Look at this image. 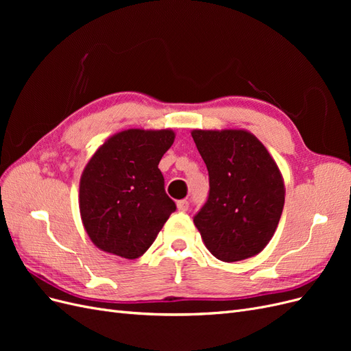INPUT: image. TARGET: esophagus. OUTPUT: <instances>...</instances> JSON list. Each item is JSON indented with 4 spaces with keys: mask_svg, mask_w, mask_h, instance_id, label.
Here are the masks:
<instances>
[{
    "mask_svg": "<svg viewBox=\"0 0 351 351\" xmlns=\"http://www.w3.org/2000/svg\"><path fill=\"white\" fill-rule=\"evenodd\" d=\"M177 209L178 210H187L189 209V202L186 199L177 202Z\"/></svg>",
    "mask_w": 351,
    "mask_h": 351,
    "instance_id": "34e87169",
    "label": "esophagus"
}]
</instances>
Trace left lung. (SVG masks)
I'll return each mask as SVG.
<instances>
[{"label": "left lung", "mask_w": 351, "mask_h": 351, "mask_svg": "<svg viewBox=\"0 0 351 351\" xmlns=\"http://www.w3.org/2000/svg\"><path fill=\"white\" fill-rule=\"evenodd\" d=\"M209 173V197L193 218L206 249L222 262L256 256L282 214L285 187L267 147L244 129L192 130Z\"/></svg>", "instance_id": "obj_1"}]
</instances>
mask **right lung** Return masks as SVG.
<instances>
[{
    "label": "right lung",
    "instance_id": "add662e5",
    "mask_svg": "<svg viewBox=\"0 0 351 351\" xmlns=\"http://www.w3.org/2000/svg\"><path fill=\"white\" fill-rule=\"evenodd\" d=\"M174 139L171 129H127L92 155L80 177L79 209L98 249L124 259L149 249L176 210L158 168Z\"/></svg>",
    "mask_w": 351,
    "mask_h": 351
}]
</instances>
